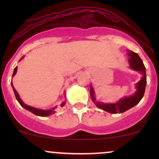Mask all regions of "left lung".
Wrapping results in <instances>:
<instances>
[{
	"label": "left lung",
	"instance_id": "8db88e82",
	"mask_svg": "<svg viewBox=\"0 0 159 159\" xmlns=\"http://www.w3.org/2000/svg\"><path fill=\"white\" fill-rule=\"evenodd\" d=\"M129 52V63L130 64V68L133 70L140 72L142 75V78L140 81L136 84V92L134 95L130 96L120 98L116 103H102L96 101L95 92L92 85H90V96L93 102L98 108L111 113V114H117V113H123L132 107L135 106L137 104L140 102L141 98H143L144 92H145L146 84H147V75H146V68L144 66L143 61L140 59L137 53H134L132 51Z\"/></svg>",
	"mask_w": 159,
	"mask_h": 159
}]
</instances>
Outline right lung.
<instances>
[{
  "instance_id": "obj_1",
  "label": "right lung",
  "mask_w": 159,
  "mask_h": 159,
  "mask_svg": "<svg viewBox=\"0 0 159 159\" xmlns=\"http://www.w3.org/2000/svg\"><path fill=\"white\" fill-rule=\"evenodd\" d=\"M23 57H22L20 59V61H21V60L22 59ZM16 72H17V66H16V68L14 69V72H13V74H12V76L15 75ZM11 85H12V89H13L14 93H15L16 99L18 100V102H19L20 105H21V107H23L24 108H25L26 110L30 111V112L33 113V114H34L35 115H36V116H49V115L54 114V113L55 112V111H54V109H55L57 107H54V108H52V109H50V110H42V109H38V108H36V107H33L31 106H29V105H26V104H25L22 101H21V98L19 97V93H18L17 91L16 90V89L14 88L13 85H12V82H11ZM65 104H66V102H62V104L61 105V106L63 107L65 105Z\"/></svg>"
}]
</instances>
